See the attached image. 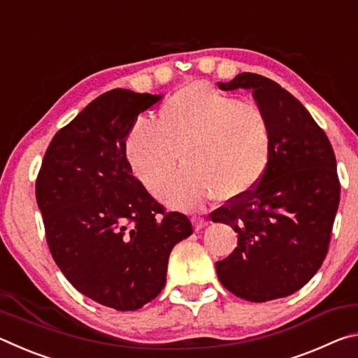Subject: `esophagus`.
Segmentation results:
<instances>
[{"instance_id":"obj_1","label":"esophagus","mask_w":358,"mask_h":358,"mask_svg":"<svg viewBox=\"0 0 358 358\" xmlns=\"http://www.w3.org/2000/svg\"><path fill=\"white\" fill-rule=\"evenodd\" d=\"M192 221H194V229H196L197 232H199V230H202L208 224V221L203 220V217H194Z\"/></svg>"}]
</instances>
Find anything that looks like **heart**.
<instances>
[{
  "mask_svg": "<svg viewBox=\"0 0 358 358\" xmlns=\"http://www.w3.org/2000/svg\"><path fill=\"white\" fill-rule=\"evenodd\" d=\"M273 126L262 107L211 85L189 83L167 98L159 118H137L124 155L145 189L157 194L179 151L187 167L159 197L172 207H201L213 194L243 199L256 189L273 157Z\"/></svg>",
  "mask_w": 358,
  "mask_h": 358,
  "instance_id": "b5f03b06",
  "label": "heart"
}]
</instances>
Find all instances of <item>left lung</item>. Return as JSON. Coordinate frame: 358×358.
<instances>
[{"label": "left lung", "instance_id": "obj_1", "mask_svg": "<svg viewBox=\"0 0 358 358\" xmlns=\"http://www.w3.org/2000/svg\"><path fill=\"white\" fill-rule=\"evenodd\" d=\"M217 85L224 92L252 90L273 126L275 145L256 189L210 215L238 234L237 248L216 262V273L240 299H281L305 286L329 252L341 192L336 157L324 129L276 82L243 72Z\"/></svg>", "mask_w": 358, "mask_h": 358}]
</instances>
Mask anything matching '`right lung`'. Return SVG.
Instances as JSON below:
<instances>
[{
    "label": "right lung",
    "mask_w": 358,
    "mask_h": 358,
    "mask_svg": "<svg viewBox=\"0 0 358 358\" xmlns=\"http://www.w3.org/2000/svg\"><path fill=\"white\" fill-rule=\"evenodd\" d=\"M161 96L115 88L53 136L36 178L48 250L78 292L134 311L166 284L172 248L192 234L132 175L124 138Z\"/></svg>",
    "instance_id": "obj_1"
}]
</instances>
